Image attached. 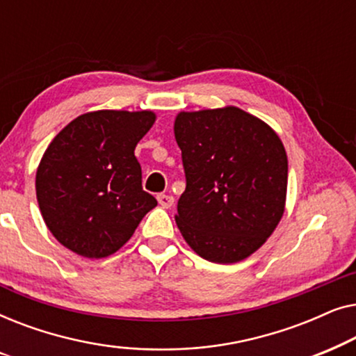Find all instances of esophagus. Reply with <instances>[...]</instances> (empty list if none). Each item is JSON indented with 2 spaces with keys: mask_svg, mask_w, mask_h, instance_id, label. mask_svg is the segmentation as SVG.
I'll return each instance as SVG.
<instances>
[{
  "mask_svg": "<svg viewBox=\"0 0 356 356\" xmlns=\"http://www.w3.org/2000/svg\"><path fill=\"white\" fill-rule=\"evenodd\" d=\"M157 201H159V204H160V206H162L163 209H170V207L173 206L175 199H173V196H168V194H159Z\"/></svg>",
  "mask_w": 356,
  "mask_h": 356,
  "instance_id": "esophagus-1",
  "label": "esophagus"
}]
</instances>
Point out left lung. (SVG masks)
<instances>
[{
  "label": "left lung",
  "mask_w": 356,
  "mask_h": 356,
  "mask_svg": "<svg viewBox=\"0 0 356 356\" xmlns=\"http://www.w3.org/2000/svg\"><path fill=\"white\" fill-rule=\"evenodd\" d=\"M173 129L186 175L175 216L184 241L217 264L246 259L285 211L289 160L280 138L232 105L179 111Z\"/></svg>",
  "instance_id": "obj_1"
}]
</instances>
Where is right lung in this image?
<instances>
[{
  "label": "right lung",
  "instance_id": "add662e5",
  "mask_svg": "<svg viewBox=\"0 0 356 356\" xmlns=\"http://www.w3.org/2000/svg\"><path fill=\"white\" fill-rule=\"evenodd\" d=\"M155 123L150 110H99L77 116L48 145L35 177L51 235L89 259L113 254L157 206L143 189L134 155Z\"/></svg>",
  "mask_w": 356,
  "mask_h": 356
}]
</instances>
